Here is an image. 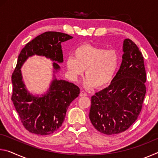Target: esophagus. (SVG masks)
Masks as SVG:
<instances>
[{
	"mask_svg": "<svg viewBox=\"0 0 158 158\" xmlns=\"http://www.w3.org/2000/svg\"><path fill=\"white\" fill-rule=\"evenodd\" d=\"M79 96L80 97H83V96H87V93H86V92H85L84 90H81V91L80 92Z\"/></svg>",
	"mask_w": 158,
	"mask_h": 158,
	"instance_id": "obj_1",
	"label": "esophagus"
}]
</instances>
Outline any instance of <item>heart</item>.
<instances>
[{"mask_svg": "<svg viewBox=\"0 0 158 158\" xmlns=\"http://www.w3.org/2000/svg\"><path fill=\"white\" fill-rule=\"evenodd\" d=\"M66 66L70 76L77 79L85 69L87 87H103L110 82L118 66V56L114 49H105L90 44L80 45L69 56Z\"/></svg>", "mask_w": 158, "mask_h": 158, "instance_id": "obj_1", "label": "heart"}]
</instances>
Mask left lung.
Segmentation results:
<instances>
[{"label":"left lung","instance_id":"1","mask_svg":"<svg viewBox=\"0 0 158 158\" xmlns=\"http://www.w3.org/2000/svg\"><path fill=\"white\" fill-rule=\"evenodd\" d=\"M123 51L121 67L111 84L91 97L89 118L105 135L124 132L135 122L146 92L142 53L130 39L124 40Z\"/></svg>","mask_w":158,"mask_h":158}]
</instances>
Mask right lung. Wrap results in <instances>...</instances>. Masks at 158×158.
<instances>
[{
  "mask_svg": "<svg viewBox=\"0 0 158 158\" xmlns=\"http://www.w3.org/2000/svg\"><path fill=\"white\" fill-rule=\"evenodd\" d=\"M73 37L60 32L48 31L37 36L21 51L12 75V101L22 124L29 132L48 135L57 131L65 120L68 106L79 96V88L73 83L55 78L47 93L42 97L31 94L26 89L21 68L28 57L42 56L57 63H63L61 43ZM54 73L59 65L53 63Z\"/></svg>",
  "mask_w": 158,
  "mask_h": 158,
  "instance_id": "1",
  "label": "right lung"
}]
</instances>
